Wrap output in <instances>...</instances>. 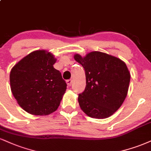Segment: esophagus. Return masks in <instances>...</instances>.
I'll list each match as a JSON object with an SVG mask.
<instances>
[{
	"mask_svg": "<svg viewBox=\"0 0 151 151\" xmlns=\"http://www.w3.org/2000/svg\"><path fill=\"white\" fill-rule=\"evenodd\" d=\"M67 83H68V85L69 86H71V85L72 84V80H71V79H69V80L67 81Z\"/></svg>",
	"mask_w": 151,
	"mask_h": 151,
	"instance_id": "1",
	"label": "esophagus"
}]
</instances>
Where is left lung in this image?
Returning <instances> with one entry per match:
<instances>
[{"label": "left lung", "mask_w": 151, "mask_h": 151, "mask_svg": "<svg viewBox=\"0 0 151 151\" xmlns=\"http://www.w3.org/2000/svg\"><path fill=\"white\" fill-rule=\"evenodd\" d=\"M74 60L82 65L86 88L79 94V106L88 117L104 119L113 115L126 99L130 73L122 60L105 52L93 51Z\"/></svg>", "instance_id": "8db88e82"}]
</instances>
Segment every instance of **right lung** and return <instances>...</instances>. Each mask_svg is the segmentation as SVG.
<instances>
[{"label": "right lung", "instance_id": "1", "mask_svg": "<svg viewBox=\"0 0 151 151\" xmlns=\"http://www.w3.org/2000/svg\"><path fill=\"white\" fill-rule=\"evenodd\" d=\"M56 59L44 50L32 52L12 68L10 88L23 110L34 115H48L60 105L67 83L53 68Z\"/></svg>", "mask_w": 151, "mask_h": 151}]
</instances>
